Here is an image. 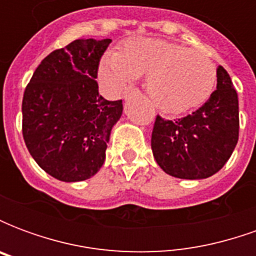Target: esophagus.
<instances>
[{"label": "esophagus", "instance_id": "34e87169", "mask_svg": "<svg viewBox=\"0 0 256 256\" xmlns=\"http://www.w3.org/2000/svg\"><path fill=\"white\" fill-rule=\"evenodd\" d=\"M140 94V90L138 89H130L126 92V94H124V100H128L130 97H133V96Z\"/></svg>", "mask_w": 256, "mask_h": 256}]
</instances>
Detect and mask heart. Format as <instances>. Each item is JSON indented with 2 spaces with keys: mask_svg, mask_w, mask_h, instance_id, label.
I'll use <instances>...</instances> for the list:
<instances>
[{
  "mask_svg": "<svg viewBox=\"0 0 256 256\" xmlns=\"http://www.w3.org/2000/svg\"><path fill=\"white\" fill-rule=\"evenodd\" d=\"M140 75H145V88L155 106L167 114L200 106L216 84V67L206 54L154 38L126 42L98 66L100 82L114 94L123 93Z\"/></svg>",
  "mask_w": 256,
  "mask_h": 256,
  "instance_id": "obj_1",
  "label": "heart"
}]
</instances>
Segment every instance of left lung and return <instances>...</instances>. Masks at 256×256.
Here are the masks:
<instances>
[{
	"label": "left lung",
	"mask_w": 256,
	"mask_h": 256,
	"mask_svg": "<svg viewBox=\"0 0 256 256\" xmlns=\"http://www.w3.org/2000/svg\"><path fill=\"white\" fill-rule=\"evenodd\" d=\"M238 140V98L229 74L216 68V90L198 110L181 119L156 116L150 146L168 176L204 180L225 166Z\"/></svg>",
	"instance_id": "obj_1"
}]
</instances>
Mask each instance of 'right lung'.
<instances>
[{
	"instance_id": "add662e5",
	"label": "right lung",
	"mask_w": 256,
	"mask_h": 256,
	"mask_svg": "<svg viewBox=\"0 0 256 256\" xmlns=\"http://www.w3.org/2000/svg\"><path fill=\"white\" fill-rule=\"evenodd\" d=\"M111 40H75L44 58L23 96V137L44 172L64 182L93 177L106 160L122 100L98 94V63Z\"/></svg>"
}]
</instances>
